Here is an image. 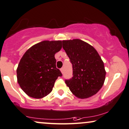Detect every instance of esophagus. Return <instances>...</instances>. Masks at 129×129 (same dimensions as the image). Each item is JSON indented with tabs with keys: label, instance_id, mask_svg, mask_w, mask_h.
Wrapping results in <instances>:
<instances>
[{
	"label": "esophagus",
	"instance_id": "esophagus-1",
	"mask_svg": "<svg viewBox=\"0 0 129 129\" xmlns=\"http://www.w3.org/2000/svg\"><path fill=\"white\" fill-rule=\"evenodd\" d=\"M60 71H61V74H63V68H61V69H60Z\"/></svg>",
	"mask_w": 129,
	"mask_h": 129
}]
</instances>
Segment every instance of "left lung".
I'll use <instances>...</instances> for the list:
<instances>
[{
	"mask_svg": "<svg viewBox=\"0 0 129 129\" xmlns=\"http://www.w3.org/2000/svg\"><path fill=\"white\" fill-rule=\"evenodd\" d=\"M62 42L73 68V77L65 81V83L78 98H88L96 94L102 87L106 76L104 63L98 51L79 39Z\"/></svg>",
	"mask_w": 129,
	"mask_h": 129,
	"instance_id": "left-lung-1",
	"label": "left lung"
}]
</instances>
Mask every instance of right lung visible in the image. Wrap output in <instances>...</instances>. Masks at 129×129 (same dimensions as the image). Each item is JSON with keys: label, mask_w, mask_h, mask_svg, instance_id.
<instances>
[{"label": "right lung", "mask_w": 129, "mask_h": 129, "mask_svg": "<svg viewBox=\"0 0 129 129\" xmlns=\"http://www.w3.org/2000/svg\"><path fill=\"white\" fill-rule=\"evenodd\" d=\"M61 41H44L28 48L17 69V81L28 96L42 99L52 91L55 80L61 76L56 68L55 54L62 48Z\"/></svg>", "instance_id": "right-lung-1"}]
</instances>
